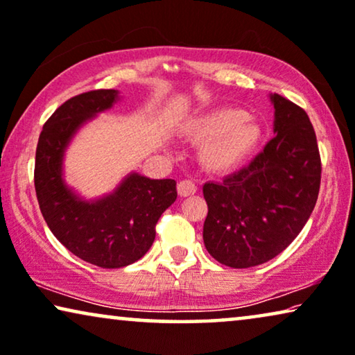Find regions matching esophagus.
<instances>
[{"instance_id":"esophagus-1","label":"esophagus","mask_w":355,"mask_h":355,"mask_svg":"<svg viewBox=\"0 0 355 355\" xmlns=\"http://www.w3.org/2000/svg\"><path fill=\"white\" fill-rule=\"evenodd\" d=\"M195 192H197V186L190 179H184V181L178 184V193L181 197H189V195H193Z\"/></svg>"}]
</instances>
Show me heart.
Instances as JSON below:
<instances>
[{
	"label": "heart",
	"instance_id": "heart-1",
	"mask_svg": "<svg viewBox=\"0 0 355 355\" xmlns=\"http://www.w3.org/2000/svg\"><path fill=\"white\" fill-rule=\"evenodd\" d=\"M193 142H207L200 160L211 171H230L253 155L263 139V126L240 107H219L184 125Z\"/></svg>",
	"mask_w": 355,
	"mask_h": 355
}]
</instances>
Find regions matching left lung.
Wrapping results in <instances>:
<instances>
[{"mask_svg":"<svg viewBox=\"0 0 355 355\" xmlns=\"http://www.w3.org/2000/svg\"><path fill=\"white\" fill-rule=\"evenodd\" d=\"M270 101L277 136L248 166L203 186L205 246L234 269L280 254L306 225L320 189V153L309 116L280 94Z\"/></svg>","mask_w":355,"mask_h":355,"instance_id":"left-lung-1","label":"left lung"}]
</instances>
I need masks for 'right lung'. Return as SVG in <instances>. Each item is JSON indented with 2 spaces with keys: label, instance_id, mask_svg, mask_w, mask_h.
I'll list each match as a JSON object with an SVG mask.
<instances>
[{
  "label": "right lung",
  "instance_id": "right-lung-1",
  "mask_svg": "<svg viewBox=\"0 0 355 355\" xmlns=\"http://www.w3.org/2000/svg\"><path fill=\"white\" fill-rule=\"evenodd\" d=\"M118 101L115 89L71 97L44 123L35 157V190L54 237L86 263L118 269L141 259L155 240V225L178 197L174 179L131 173L114 192L83 200L64 181L65 148L76 131Z\"/></svg>",
  "mask_w": 355,
  "mask_h": 355
}]
</instances>
